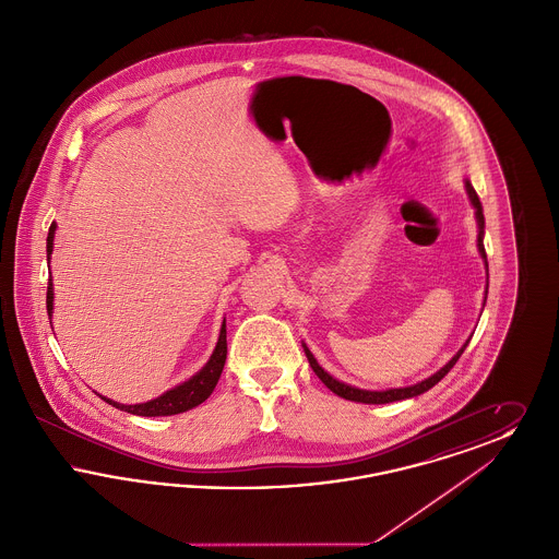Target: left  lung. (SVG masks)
<instances>
[{
    "instance_id": "1",
    "label": "left lung",
    "mask_w": 559,
    "mask_h": 559,
    "mask_svg": "<svg viewBox=\"0 0 559 559\" xmlns=\"http://www.w3.org/2000/svg\"><path fill=\"white\" fill-rule=\"evenodd\" d=\"M465 190H467V197L476 210V222H478V251L479 258L484 260V267H486V276H488V260H486V251H484V212H481V203H479L478 192L472 187L469 180H465ZM486 295H488V281H486V292H484V304H486ZM472 340V337H469ZM469 340L461 346V349L452 356L451 360L440 369V371L433 372L431 377H427L424 381L415 383V385H406V388H392V390H360V388H354L349 383H344L340 379H335L331 372L324 371L319 365V360L314 358V354L308 349L306 344H301L306 356H308V362L312 367V371L319 374L320 381L333 392L337 394L340 399L352 400V402H362V404H388V402H396V400L415 399L419 394H424L427 390H431L447 372L451 371L452 367L456 365L459 356L463 354V349L469 344Z\"/></svg>"
}]
</instances>
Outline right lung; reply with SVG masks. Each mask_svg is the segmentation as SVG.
I'll list each match as a JSON object with an SVG mask.
<instances>
[{"label": "right lung", "mask_w": 559, "mask_h": 559, "mask_svg": "<svg viewBox=\"0 0 559 559\" xmlns=\"http://www.w3.org/2000/svg\"><path fill=\"white\" fill-rule=\"evenodd\" d=\"M53 235H56V224L52 222L50 233H48V262L52 258ZM46 304H48V317H50V324H52V274H50V281H48V299H46ZM226 352H228V346H226V319H224L222 329H219L217 344H215V349H213L210 360L205 362V367L201 371L194 372L185 383L167 390L165 394H160L157 399L140 402V404H121V402H115V400L107 399V396H100V394L98 396L108 402V404H112L115 408L126 411L130 415H138V417H169V415L187 413L190 408L199 406L201 402H205V400L212 396L213 388L217 385V379H219V374L224 371Z\"/></svg>", "instance_id": "right-lung-1"}]
</instances>
